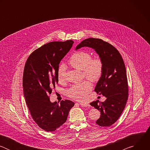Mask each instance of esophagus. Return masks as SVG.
Masks as SVG:
<instances>
[{
  "label": "esophagus",
  "instance_id": "1",
  "mask_svg": "<svg viewBox=\"0 0 150 150\" xmlns=\"http://www.w3.org/2000/svg\"><path fill=\"white\" fill-rule=\"evenodd\" d=\"M79 104L82 106H84V107H90V104H88V103H79Z\"/></svg>",
  "mask_w": 150,
  "mask_h": 150
}]
</instances>
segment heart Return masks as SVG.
Here are the masks:
<instances>
[{
	"label": "heart",
	"instance_id": "b5f03b06",
	"mask_svg": "<svg viewBox=\"0 0 150 150\" xmlns=\"http://www.w3.org/2000/svg\"><path fill=\"white\" fill-rule=\"evenodd\" d=\"M69 65L73 68L82 71L83 75L93 82L100 79L103 73V65L102 60L99 57L91 59L90 53L85 51L75 52L68 60ZM65 68L60 66L57 71V78L59 82L65 79ZM92 88V85L89 81L85 80L77 83L68 90V96L78 101H83L87 97Z\"/></svg>",
	"mask_w": 150,
	"mask_h": 150
}]
</instances>
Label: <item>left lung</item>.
Here are the masks:
<instances>
[{
    "mask_svg": "<svg viewBox=\"0 0 150 150\" xmlns=\"http://www.w3.org/2000/svg\"><path fill=\"white\" fill-rule=\"evenodd\" d=\"M83 47L93 49L102 60L103 73L94 91L105 96L106 100L104 102L94 101L90 105L101 113L96 123L100 126H110L120 116L128 97L127 81L123 60L114 46L101 39H85L76 47L75 50Z\"/></svg>",
    "mask_w": 150,
    "mask_h": 150,
    "instance_id": "8db88e82",
    "label": "left lung"
}]
</instances>
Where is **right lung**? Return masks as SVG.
<instances>
[{
    "label": "right lung",
    "instance_id": "add662e5",
    "mask_svg": "<svg viewBox=\"0 0 150 150\" xmlns=\"http://www.w3.org/2000/svg\"><path fill=\"white\" fill-rule=\"evenodd\" d=\"M74 42L71 40L49 42L34 51L25 63L23 81L25 101L33 120L47 132L56 131L67 121L75 104L68 100L52 103L49 98L58 82L59 63Z\"/></svg>",
    "mask_w": 150,
    "mask_h": 150
}]
</instances>
